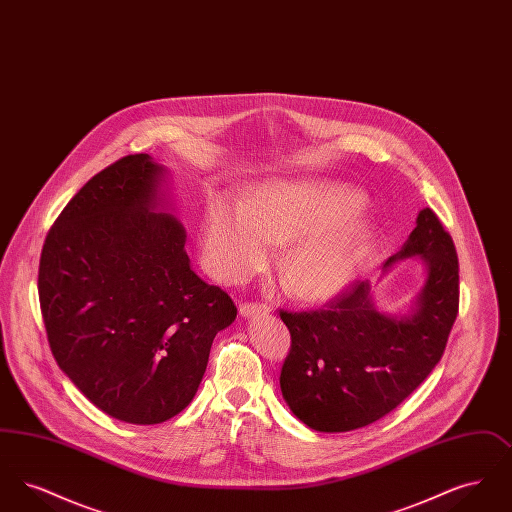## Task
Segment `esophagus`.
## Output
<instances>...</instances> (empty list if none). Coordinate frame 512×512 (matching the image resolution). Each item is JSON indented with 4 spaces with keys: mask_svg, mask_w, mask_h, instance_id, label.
<instances>
[{
    "mask_svg": "<svg viewBox=\"0 0 512 512\" xmlns=\"http://www.w3.org/2000/svg\"><path fill=\"white\" fill-rule=\"evenodd\" d=\"M240 313H242V317L267 315V313H270V305L263 303V301H244V303H240Z\"/></svg>",
    "mask_w": 512,
    "mask_h": 512,
    "instance_id": "1",
    "label": "esophagus"
}]
</instances>
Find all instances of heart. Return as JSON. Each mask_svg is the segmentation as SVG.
<instances>
[{
    "instance_id": "obj_1",
    "label": "heart",
    "mask_w": 512,
    "mask_h": 512,
    "mask_svg": "<svg viewBox=\"0 0 512 512\" xmlns=\"http://www.w3.org/2000/svg\"><path fill=\"white\" fill-rule=\"evenodd\" d=\"M361 194L330 182H272L244 209L211 201L205 217V261L222 280H244L270 259V242L288 244L282 272L305 299L340 290L365 255L370 226Z\"/></svg>"
}]
</instances>
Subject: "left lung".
<instances>
[{
	"label": "left lung",
	"instance_id": "8db88e82",
	"mask_svg": "<svg viewBox=\"0 0 512 512\" xmlns=\"http://www.w3.org/2000/svg\"><path fill=\"white\" fill-rule=\"evenodd\" d=\"M420 255L428 276L411 317L391 318L353 282L315 311H284L292 345L280 388L293 414L317 432H349L391 413L438 365L459 313V259L432 209L416 217L393 261Z\"/></svg>",
	"mask_w": 512,
	"mask_h": 512
}]
</instances>
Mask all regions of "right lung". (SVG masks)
<instances>
[{
  "label": "right lung",
  "mask_w": 512,
  "mask_h": 512,
  "mask_svg": "<svg viewBox=\"0 0 512 512\" xmlns=\"http://www.w3.org/2000/svg\"><path fill=\"white\" fill-rule=\"evenodd\" d=\"M146 153L92 176L49 228L38 297L51 353L103 413L161 424L184 411L238 309L190 268L186 232L155 213Z\"/></svg>",
  "instance_id": "1"
}]
</instances>
